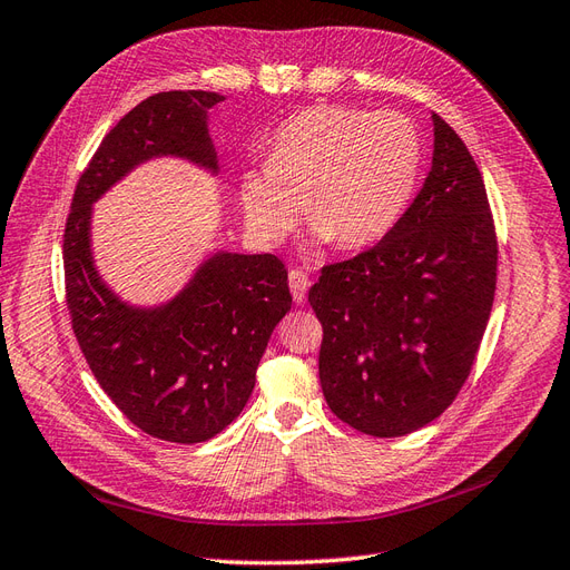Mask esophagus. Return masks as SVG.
<instances>
[{
  "label": "esophagus",
  "mask_w": 570,
  "mask_h": 570,
  "mask_svg": "<svg viewBox=\"0 0 570 570\" xmlns=\"http://www.w3.org/2000/svg\"><path fill=\"white\" fill-rule=\"evenodd\" d=\"M288 286H291V296H294V301L305 303L307 288H311V276H307L303 269H291L288 272Z\"/></svg>",
  "instance_id": "obj_1"
}]
</instances>
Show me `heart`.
<instances>
[{"label":"heart","instance_id":"b5f03b06","mask_svg":"<svg viewBox=\"0 0 570 570\" xmlns=\"http://www.w3.org/2000/svg\"><path fill=\"white\" fill-rule=\"evenodd\" d=\"M415 126L396 111L351 107L298 111L274 134L267 165L240 181L250 229L279 243L301 203L317 240L361 250L394 229L420 174Z\"/></svg>","mask_w":570,"mask_h":570}]
</instances>
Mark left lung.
<instances>
[{
  "label": "left lung",
  "mask_w": 570,
  "mask_h": 570,
  "mask_svg": "<svg viewBox=\"0 0 570 570\" xmlns=\"http://www.w3.org/2000/svg\"><path fill=\"white\" fill-rule=\"evenodd\" d=\"M432 169L377 246L322 267L320 384L332 413L370 436H403L459 396L497 288V232L482 174L432 114Z\"/></svg>",
  "instance_id": "obj_1"
}]
</instances>
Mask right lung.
<instances>
[{
	"label": "right lung",
	"mask_w": 570,
	"mask_h": 570,
	"mask_svg": "<svg viewBox=\"0 0 570 570\" xmlns=\"http://www.w3.org/2000/svg\"><path fill=\"white\" fill-rule=\"evenodd\" d=\"M205 90L157 92L111 128L80 174L63 229L71 327L105 394L145 434L198 444L232 425L248 403L267 341L291 311L276 255L215 253L169 303L134 307L100 279L90 253L92 203L159 155L217 171Z\"/></svg>",
	"instance_id": "obj_1"
}]
</instances>
